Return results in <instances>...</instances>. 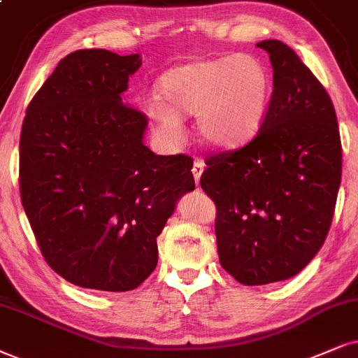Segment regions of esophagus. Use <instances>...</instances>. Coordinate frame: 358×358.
Listing matches in <instances>:
<instances>
[{"instance_id": "34e87169", "label": "esophagus", "mask_w": 358, "mask_h": 358, "mask_svg": "<svg viewBox=\"0 0 358 358\" xmlns=\"http://www.w3.org/2000/svg\"><path fill=\"white\" fill-rule=\"evenodd\" d=\"M203 170H205V162H203L201 158L196 157V158H194L193 169H192L193 178H194V182H196V185H198V182H200V176L203 173Z\"/></svg>"}]
</instances>
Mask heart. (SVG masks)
<instances>
[{
	"mask_svg": "<svg viewBox=\"0 0 358 358\" xmlns=\"http://www.w3.org/2000/svg\"><path fill=\"white\" fill-rule=\"evenodd\" d=\"M268 69L250 54L200 59L171 67L158 83L152 117L162 130L180 134L178 114L198 115V132L216 147L250 140L264 119L269 102Z\"/></svg>",
	"mask_w": 358,
	"mask_h": 358,
	"instance_id": "heart-1",
	"label": "heart"
}]
</instances>
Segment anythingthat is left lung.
<instances>
[{"label": "left lung", "instance_id": "1", "mask_svg": "<svg viewBox=\"0 0 358 358\" xmlns=\"http://www.w3.org/2000/svg\"><path fill=\"white\" fill-rule=\"evenodd\" d=\"M274 89L256 137L205 160L200 185L216 205L220 262L238 282L292 278L327 238L342 176V143L327 90L275 39Z\"/></svg>", "mask_w": 358, "mask_h": 358}]
</instances>
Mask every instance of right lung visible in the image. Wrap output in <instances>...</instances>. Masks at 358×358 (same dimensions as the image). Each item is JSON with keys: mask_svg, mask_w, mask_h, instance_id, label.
Returning <instances> with one entry per match:
<instances>
[{"mask_svg": "<svg viewBox=\"0 0 358 358\" xmlns=\"http://www.w3.org/2000/svg\"><path fill=\"white\" fill-rule=\"evenodd\" d=\"M140 66L138 54H67L22 120V208L41 255L79 287L137 289L176 200L194 188L192 157L148 150L147 115L122 99Z\"/></svg>", "mask_w": 358, "mask_h": 358, "instance_id": "add662e5", "label": "right lung"}]
</instances>
